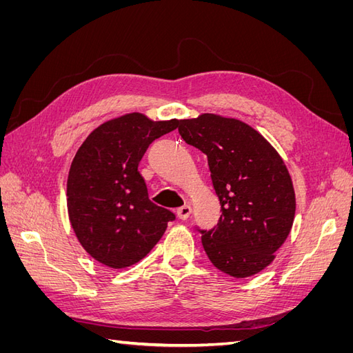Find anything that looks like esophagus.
Segmentation results:
<instances>
[{"instance_id": "34e87169", "label": "esophagus", "mask_w": 353, "mask_h": 353, "mask_svg": "<svg viewBox=\"0 0 353 353\" xmlns=\"http://www.w3.org/2000/svg\"><path fill=\"white\" fill-rule=\"evenodd\" d=\"M191 206H188V205H185V206H183V208H179L178 210H176V215H178V218L181 219V221H187L188 218H190V215H191Z\"/></svg>"}]
</instances>
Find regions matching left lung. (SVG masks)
<instances>
[{
	"label": "left lung",
	"instance_id": "8db88e82",
	"mask_svg": "<svg viewBox=\"0 0 353 353\" xmlns=\"http://www.w3.org/2000/svg\"><path fill=\"white\" fill-rule=\"evenodd\" d=\"M183 140L208 156L222 215L199 230L208 258L221 272L245 279L274 261L292 230L296 199L280 154L252 126L218 114L178 123Z\"/></svg>",
	"mask_w": 353,
	"mask_h": 353
}]
</instances>
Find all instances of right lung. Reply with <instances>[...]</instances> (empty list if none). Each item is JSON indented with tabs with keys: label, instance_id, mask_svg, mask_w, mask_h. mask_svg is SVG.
Listing matches in <instances>:
<instances>
[{
	"label": "right lung",
	"instance_id": "right-lung-1",
	"mask_svg": "<svg viewBox=\"0 0 353 353\" xmlns=\"http://www.w3.org/2000/svg\"><path fill=\"white\" fill-rule=\"evenodd\" d=\"M179 121L153 122L130 113L100 125L82 143L68 178V210L82 248L121 270L140 262L163 236L170 210L148 199L138 172L148 145Z\"/></svg>",
	"mask_w": 353,
	"mask_h": 353
}]
</instances>
